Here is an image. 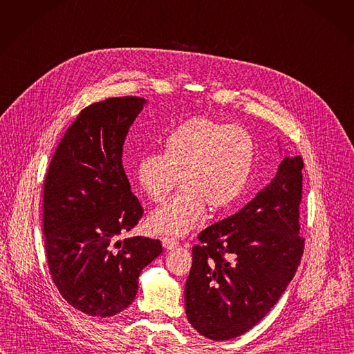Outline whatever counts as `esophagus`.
<instances>
[{"label":"esophagus","mask_w":354,"mask_h":354,"mask_svg":"<svg viewBox=\"0 0 354 354\" xmlns=\"http://www.w3.org/2000/svg\"><path fill=\"white\" fill-rule=\"evenodd\" d=\"M162 245H163L165 249H174V248H176L179 245V242L175 238H172V236H165L162 239Z\"/></svg>","instance_id":"34e87169"}]
</instances>
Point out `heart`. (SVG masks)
I'll use <instances>...</instances> for the list:
<instances>
[{
    "label": "heart",
    "instance_id": "obj_1",
    "mask_svg": "<svg viewBox=\"0 0 354 354\" xmlns=\"http://www.w3.org/2000/svg\"><path fill=\"white\" fill-rule=\"evenodd\" d=\"M256 158L250 133L207 116H192L163 139V153H148L135 168L138 186L160 203L175 189H183L149 216V227L183 234L202 225L206 205L223 210L243 195Z\"/></svg>",
    "mask_w": 354,
    "mask_h": 354
}]
</instances>
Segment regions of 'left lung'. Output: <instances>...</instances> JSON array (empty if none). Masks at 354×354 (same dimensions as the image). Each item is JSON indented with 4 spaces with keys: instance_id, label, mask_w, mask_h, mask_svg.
Returning a JSON list of instances; mask_svg holds the SVG:
<instances>
[{
    "instance_id": "8db88e82",
    "label": "left lung",
    "mask_w": 354,
    "mask_h": 354,
    "mask_svg": "<svg viewBox=\"0 0 354 354\" xmlns=\"http://www.w3.org/2000/svg\"><path fill=\"white\" fill-rule=\"evenodd\" d=\"M301 169L300 156H286L253 201L198 234L185 310L202 336L216 342L242 336L290 283L304 250L299 234Z\"/></svg>"
}]
</instances>
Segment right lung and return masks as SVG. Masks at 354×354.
<instances>
[{
    "instance_id": "obj_1",
    "label": "right lung",
    "mask_w": 354,
    "mask_h": 354,
    "mask_svg": "<svg viewBox=\"0 0 354 354\" xmlns=\"http://www.w3.org/2000/svg\"><path fill=\"white\" fill-rule=\"evenodd\" d=\"M144 98L84 108L66 129L44 182L42 232L54 283L89 316L109 317L133 301L138 277L160 254L158 239L120 241L144 216L122 165L129 127Z\"/></svg>"
}]
</instances>
